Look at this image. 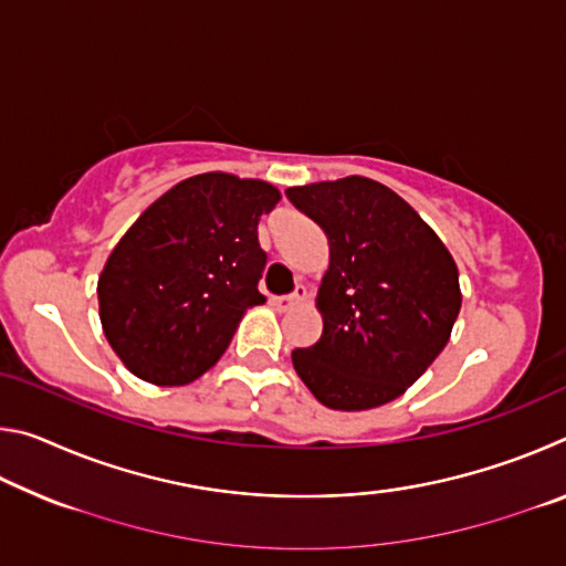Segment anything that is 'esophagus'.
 Returning <instances> with one entry per match:
<instances>
[{"mask_svg":"<svg viewBox=\"0 0 566 566\" xmlns=\"http://www.w3.org/2000/svg\"><path fill=\"white\" fill-rule=\"evenodd\" d=\"M304 300H306V286H304V284H300L292 294H286V296H274L272 304H274L276 310H280V312H290V310H294L296 304H302Z\"/></svg>","mask_w":566,"mask_h":566,"instance_id":"34e87169","label":"esophagus"}]
</instances>
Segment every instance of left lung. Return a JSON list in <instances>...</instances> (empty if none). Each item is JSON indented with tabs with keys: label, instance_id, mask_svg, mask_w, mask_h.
<instances>
[{
	"label": "left lung",
	"instance_id": "obj_1",
	"mask_svg": "<svg viewBox=\"0 0 566 566\" xmlns=\"http://www.w3.org/2000/svg\"><path fill=\"white\" fill-rule=\"evenodd\" d=\"M286 199L329 239L317 344L292 352L324 407L359 411L405 395L447 347L462 292L434 229L367 177L290 187Z\"/></svg>",
	"mask_w": 566,
	"mask_h": 566
}]
</instances>
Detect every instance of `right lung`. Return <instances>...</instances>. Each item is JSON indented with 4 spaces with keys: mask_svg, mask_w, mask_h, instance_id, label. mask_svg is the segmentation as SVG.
I'll return each mask as SVG.
<instances>
[{
    "mask_svg": "<svg viewBox=\"0 0 566 566\" xmlns=\"http://www.w3.org/2000/svg\"><path fill=\"white\" fill-rule=\"evenodd\" d=\"M280 199L262 179L207 171L171 187L127 229L97 296L104 337L132 375L181 387L214 367L244 312L264 302L256 224Z\"/></svg>",
    "mask_w": 566,
    "mask_h": 566,
    "instance_id": "obj_1",
    "label": "right lung"
}]
</instances>
